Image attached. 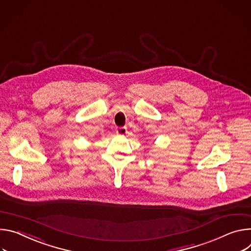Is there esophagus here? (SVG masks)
I'll return each instance as SVG.
<instances>
[{
  "label": "esophagus",
  "mask_w": 251,
  "mask_h": 251,
  "mask_svg": "<svg viewBox=\"0 0 251 251\" xmlns=\"http://www.w3.org/2000/svg\"><path fill=\"white\" fill-rule=\"evenodd\" d=\"M116 132H117L119 135H125V134L127 132V129H126V127H125V126H121V127H118V128L116 129Z\"/></svg>",
  "instance_id": "obj_1"
}]
</instances>
